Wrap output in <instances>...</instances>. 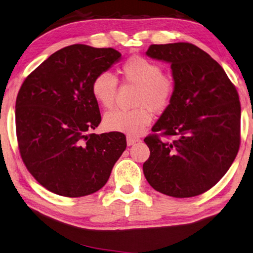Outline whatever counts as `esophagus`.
<instances>
[{"mask_svg":"<svg viewBox=\"0 0 253 253\" xmlns=\"http://www.w3.org/2000/svg\"><path fill=\"white\" fill-rule=\"evenodd\" d=\"M138 141H140L139 138L133 137V136H127V145L128 146H131V145H133V143H136Z\"/></svg>","mask_w":253,"mask_h":253,"instance_id":"34e87169","label":"esophagus"}]
</instances>
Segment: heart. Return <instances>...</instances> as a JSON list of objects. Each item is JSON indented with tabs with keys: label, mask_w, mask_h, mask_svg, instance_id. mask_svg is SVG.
<instances>
[{
	"label": "heart",
	"mask_w": 253,
	"mask_h": 253,
	"mask_svg": "<svg viewBox=\"0 0 253 253\" xmlns=\"http://www.w3.org/2000/svg\"><path fill=\"white\" fill-rule=\"evenodd\" d=\"M124 81L137 86L132 110H114L105 114L104 126L112 131L138 136L152 121V112L160 113L170 105L175 85L170 77L163 74V68L141 56H133L121 68ZM92 94L96 102L111 108L115 102L117 79L110 72H101L93 79Z\"/></svg>",
	"instance_id": "obj_1"
}]
</instances>
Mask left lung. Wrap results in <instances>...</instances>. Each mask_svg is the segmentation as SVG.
<instances>
[{
	"label": "left lung",
	"instance_id": "obj_1",
	"mask_svg": "<svg viewBox=\"0 0 253 253\" xmlns=\"http://www.w3.org/2000/svg\"><path fill=\"white\" fill-rule=\"evenodd\" d=\"M146 53L171 63L175 93L145 138L150 157L143 174L162 194H203L226 174L238 153V92L220 64L195 44H150Z\"/></svg>",
	"mask_w": 253,
	"mask_h": 253
}]
</instances>
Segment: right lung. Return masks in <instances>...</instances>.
<instances>
[{
	"mask_svg": "<svg viewBox=\"0 0 253 253\" xmlns=\"http://www.w3.org/2000/svg\"><path fill=\"white\" fill-rule=\"evenodd\" d=\"M121 57L113 48L71 44L52 53L19 88V155L39 184L54 194L81 197L102 189L126 149L122 132H90L102 120L93 79Z\"/></svg>",
	"mask_w": 253,
	"mask_h": 253,
	"instance_id": "1",
	"label": "right lung"
}]
</instances>
